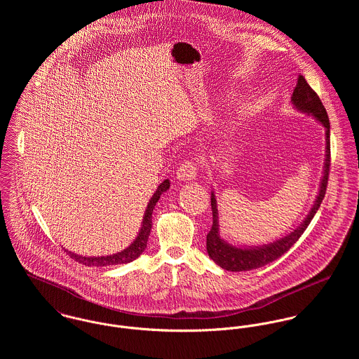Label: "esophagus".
I'll use <instances>...</instances> for the list:
<instances>
[{"mask_svg":"<svg viewBox=\"0 0 359 359\" xmlns=\"http://www.w3.org/2000/svg\"><path fill=\"white\" fill-rule=\"evenodd\" d=\"M198 174V165L194 161H182L177 170V180L178 181H194Z\"/></svg>","mask_w":359,"mask_h":359,"instance_id":"1","label":"esophagus"}]
</instances>
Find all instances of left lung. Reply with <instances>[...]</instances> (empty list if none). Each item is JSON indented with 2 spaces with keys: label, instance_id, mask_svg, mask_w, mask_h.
<instances>
[{
  "label": "left lung",
  "instance_id": "1",
  "mask_svg": "<svg viewBox=\"0 0 359 359\" xmlns=\"http://www.w3.org/2000/svg\"><path fill=\"white\" fill-rule=\"evenodd\" d=\"M290 102L296 110L300 113H304L309 117L315 118L316 123H319L325 128V161H323V170L322 177L319 182V189L315 196V202L308 211L303 222L293 229L290 233H287L283 238L276 239L275 242L259 245V246H236L229 242H226L219 232V217H218V205L217 198L214 194V189L211 191V210H212V226L210 232L207 233V242L205 249L210 258L221 268L232 272L239 271H250L259 266H264L276 258L286 253L303 235V232L307 229L311 219L316 214L319 205L322 203L326 187H327V177H329V167H330V123L326 113L325 106L320 102L316 93L308 86L306 79L303 76H299L297 84L294 87L293 95Z\"/></svg>",
  "mask_w": 359,
  "mask_h": 359
}]
</instances>
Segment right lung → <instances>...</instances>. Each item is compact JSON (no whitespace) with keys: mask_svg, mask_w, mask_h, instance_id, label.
<instances>
[{"mask_svg":"<svg viewBox=\"0 0 359 359\" xmlns=\"http://www.w3.org/2000/svg\"><path fill=\"white\" fill-rule=\"evenodd\" d=\"M170 189V180H164L156 189L154 196L151 198L149 203L147 205L142 222H141V228L138 231V235L135 236V239L130 243L128 248H126L121 252H117L114 255H109V256H98V257H87L80 256L72 252L66 253L72 257L73 259L79 261L80 264L88 265V266H106V265H117V264H127L134 261L135 258L141 256L144 253V250L147 249L148 245V238L151 235V229H152V212H154V205L158 202L160 196L167 192Z\"/></svg>","mask_w":359,"mask_h":359,"instance_id":"obj_1","label":"right lung"}]
</instances>
